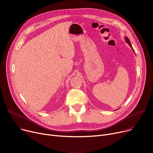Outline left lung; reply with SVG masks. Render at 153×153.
Here are the masks:
<instances>
[{
	"mask_svg": "<svg viewBox=\"0 0 153 153\" xmlns=\"http://www.w3.org/2000/svg\"><path fill=\"white\" fill-rule=\"evenodd\" d=\"M126 42L129 44V45L132 48V46H131V44H130V40H129V39H128L127 37H126ZM132 49H133V50L134 51V50L133 48H132Z\"/></svg>",
	"mask_w": 153,
	"mask_h": 153,
	"instance_id": "obj_1",
	"label": "left lung"
}]
</instances>
